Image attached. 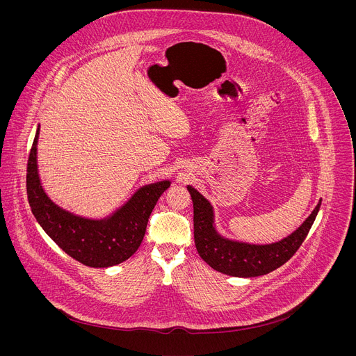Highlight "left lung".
<instances>
[{
	"label": "left lung",
	"mask_w": 356,
	"mask_h": 356,
	"mask_svg": "<svg viewBox=\"0 0 356 356\" xmlns=\"http://www.w3.org/2000/svg\"><path fill=\"white\" fill-rule=\"evenodd\" d=\"M194 210V242L198 255L213 269L236 277H255L284 265L306 239L321 206V200L310 214L287 238L270 245H249L225 239L214 229L210 202L191 186L187 187Z\"/></svg>",
	"instance_id": "1"
}]
</instances>
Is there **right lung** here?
Instances as JSON below:
<instances>
[{
  "label": "right lung",
  "mask_w": 356,
  "mask_h": 356,
  "mask_svg": "<svg viewBox=\"0 0 356 356\" xmlns=\"http://www.w3.org/2000/svg\"><path fill=\"white\" fill-rule=\"evenodd\" d=\"M36 131L26 168V194L36 221L69 257L90 268H110L131 258L139 248L152 210L170 187L169 181L138 190L127 204L107 220H87L73 216L44 194L36 166Z\"/></svg>",
  "instance_id": "right-lung-1"
}]
</instances>
